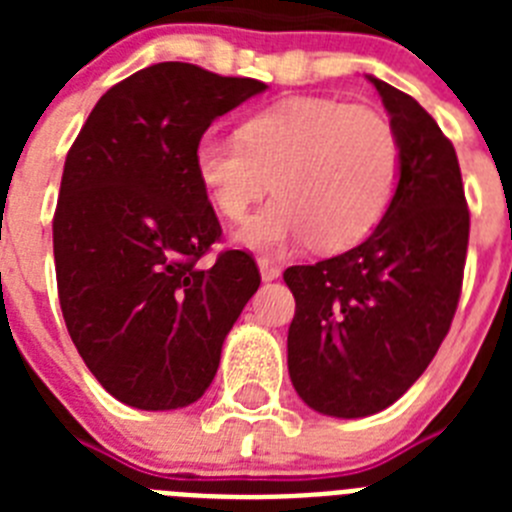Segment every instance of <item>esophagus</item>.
<instances>
[{"mask_svg":"<svg viewBox=\"0 0 512 512\" xmlns=\"http://www.w3.org/2000/svg\"><path fill=\"white\" fill-rule=\"evenodd\" d=\"M259 271H261V279H264V282H274V279H279V274H282V269H279L274 261L264 259V256L259 259Z\"/></svg>","mask_w":512,"mask_h":512,"instance_id":"34e87169","label":"esophagus"}]
</instances>
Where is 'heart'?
Wrapping results in <instances>:
<instances>
[{"label": "heart", "mask_w": 512, "mask_h": 512, "mask_svg": "<svg viewBox=\"0 0 512 512\" xmlns=\"http://www.w3.org/2000/svg\"><path fill=\"white\" fill-rule=\"evenodd\" d=\"M400 161L382 112L328 97L284 99L248 117L238 138L210 130L194 146V176L228 220L259 200L271 176L277 197L235 233L271 253L305 238L315 251L359 243L390 207Z\"/></svg>", "instance_id": "heart-1"}]
</instances>
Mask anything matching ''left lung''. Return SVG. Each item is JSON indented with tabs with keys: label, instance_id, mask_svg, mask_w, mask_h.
Masks as SVG:
<instances>
[{
	"label": "left lung",
	"instance_id": "1",
	"mask_svg": "<svg viewBox=\"0 0 512 512\" xmlns=\"http://www.w3.org/2000/svg\"><path fill=\"white\" fill-rule=\"evenodd\" d=\"M400 138V182L364 243L289 266L295 295L287 366L297 395L323 415L390 408L428 369L454 320L469 207L451 140L410 94L369 76Z\"/></svg>",
	"mask_w": 512,
	"mask_h": 512
}]
</instances>
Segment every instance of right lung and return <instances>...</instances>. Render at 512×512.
Here are the masks:
<instances>
[{"label": "right lung", "instance_id": "add662e5", "mask_svg": "<svg viewBox=\"0 0 512 512\" xmlns=\"http://www.w3.org/2000/svg\"><path fill=\"white\" fill-rule=\"evenodd\" d=\"M264 89L194 63H153L102 94L66 156L53 215L63 320L89 372L130 408L200 400L259 289L246 251L200 266L223 230L194 176V146Z\"/></svg>", "mask_w": 512, "mask_h": 512}]
</instances>
